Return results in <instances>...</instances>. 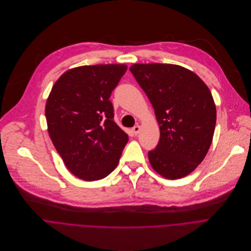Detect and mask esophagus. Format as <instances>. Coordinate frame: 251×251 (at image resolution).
I'll use <instances>...</instances> for the list:
<instances>
[{"label": "esophagus", "instance_id": "1", "mask_svg": "<svg viewBox=\"0 0 251 251\" xmlns=\"http://www.w3.org/2000/svg\"><path fill=\"white\" fill-rule=\"evenodd\" d=\"M131 130H132L133 134H135V135H136V134L139 132V130H140V126H134L132 127V129H131Z\"/></svg>", "mask_w": 251, "mask_h": 251}]
</instances>
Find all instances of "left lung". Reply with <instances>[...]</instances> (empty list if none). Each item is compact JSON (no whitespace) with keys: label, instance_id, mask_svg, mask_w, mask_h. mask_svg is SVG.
Masks as SVG:
<instances>
[{"label":"left lung","instance_id":"obj_1","mask_svg":"<svg viewBox=\"0 0 251 251\" xmlns=\"http://www.w3.org/2000/svg\"><path fill=\"white\" fill-rule=\"evenodd\" d=\"M133 77L151 103L160 128L148 151L152 168L167 179L194 171L212 144L217 110L208 86L194 72L174 64H133Z\"/></svg>","mask_w":251,"mask_h":251}]
</instances>
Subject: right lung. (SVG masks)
<instances>
[{
	"label": "right lung",
	"mask_w": 251,
	"mask_h": 251,
	"mask_svg": "<svg viewBox=\"0 0 251 251\" xmlns=\"http://www.w3.org/2000/svg\"><path fill=\"white\" fill-rule=\"evenodd\" d=\"M126 69L124 64L70 69L47 99L49 136L68 170L85 181L103 179L114 171L128 141L114 121L109 100Z\"/></svg>",
	"instance_id": "obj_1"
}]
</instances>
